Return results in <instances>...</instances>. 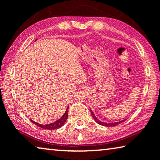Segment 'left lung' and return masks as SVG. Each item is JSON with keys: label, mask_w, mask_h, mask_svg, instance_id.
Listing matches in <instances>:
<instances>
[{"label": "left lung", "mask_w": 160, "mask_h": 160, "mask_svg": "<svg viewBox=\"0 0 160 160\" xmlns=\"http://www.w3.org/2000/svg\"><path fill=\"white\" fill-rule=\"evenodd\" d=\"M90 112H91V115H92V118L94 119V120H95L98 124H99V125L105 126V127H115V126L120 125V123L123 122L126 120V119H125V120H120V121H118V122H102V121H100V120H98V119L97 118V117L94 115V113H93V112L92 111V110H91V109H90Z\"/></svg>", "instance_id": "left-lung-1"}]
</instances>
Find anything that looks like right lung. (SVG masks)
I'll return each instance as SVG.
<instances>
[{
    "label": "right lung",
    "instance_id": "obj_1",
    "mask_svg": "<svg viewBox=\"0 0 160 160\" xmlns=\"http://www.w3.org/2000/svg\"><path fill=\"white\" fill-rule=\"evenodd\" d=\"M68 108H69L68 107L64 113V115H63L59 120L54 122L47 124V125H41V124L35 122V121L32 120H30V121H31L33 124H35V125H36L37 126H38L42 129H45V130H56V129H59L65 125V122L67 120L68 116Z\"/></svg>",
    "mask_w": 160,
    "mask_h": 160
}]
</instances>
